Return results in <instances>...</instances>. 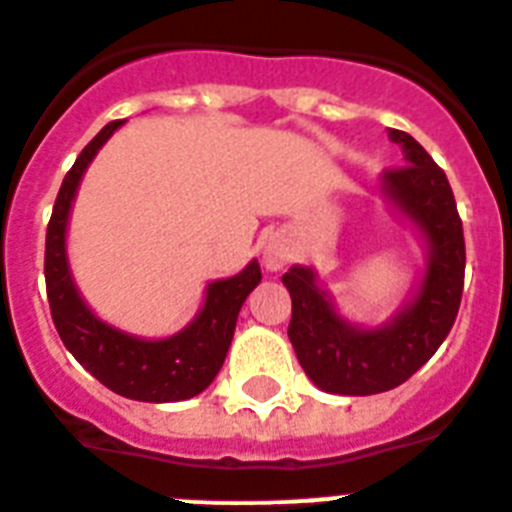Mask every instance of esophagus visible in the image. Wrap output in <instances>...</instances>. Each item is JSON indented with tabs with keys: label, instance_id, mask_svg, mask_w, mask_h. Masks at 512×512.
<instances>
[{
	"label": "esophagus",
	"instance_id": "1",
	"mask_svg": "<svg viewBox=\"0 0 512 512\" xmlns=\"http://www.w3.org/2000/svg\"><path fill=\"white\" fill-rule=\"evenodd\" d=\"M289 259H292V253H289V246L284 241H269L264 248V266L269 271H277L282 269V266L289 264Z\"/></svg>",
	"mask_w": 512,
	"mask_h": 512
}]
</instances>
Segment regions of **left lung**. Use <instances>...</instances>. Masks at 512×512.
<instances>
[{
    "label": "left lung",
    "mask_w": 512,
    "mask_h": 512,
    "mask_svg": "<svg viewBox=\"0 0 512 512\" xmlns=\"http://www.w3.org/2000/svg\"><path fill=\"white\" fill-rule=\"evenodd\" d=\"M405 166L384 171L379 192L425 241V271L415 295L387 323L361 328L341 318L310 266L282 277L292 297L287 336L307 377L330 395L395 390L431 359L449 336L464 289V230L449 179L413 135L390 130Z\"/></svg>",
    "instance_id": "1"
}]
</instances>
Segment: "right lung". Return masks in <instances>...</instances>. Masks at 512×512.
I'll return each mask as SVG.
<instances>
[{
    "label": "right lung",
    "instance_id": "obj_1",
    "mask_svg": "<svg viewBox=\"0 0 512 512\" xmlns=\"http://www.w3.org/2000/svg\"><path fill=\"white\" fill-rule=\"evenodd\" d=\"M122 122L125 120L110 122L94 135L58 189L45 233V289L51 315L63 346L112 392L140 402L189 400L207 390L220 372L233 341L238 312L261 282V266L253 259L241 274L207 284L202 310L187 328L169 338L130 336L94 315L71 277L66 228L81 176Z\"/></svg>",
    "mask_w": 512,
    "mask_h": 512
}]
</instances>
